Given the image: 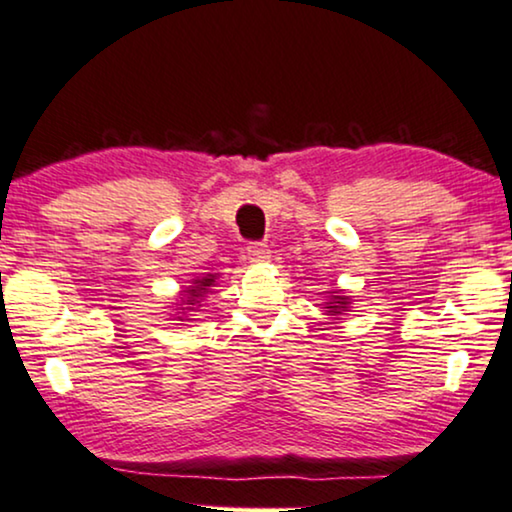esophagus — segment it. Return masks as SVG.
<instances>
[{"label":"esophagus","instance_id":"obj_1","mask_svg":"<svg viewBox=\"0 0 512 512\" xmlns=\"http://www.w3.org/2000/svg\"><path fill=\"white\" fill-rule=\"evenodd\" d=\"M246 258H249V263H254V266H261V263L270 261V249L266 244L256 242L246 249Z\"/></svg>","mask_w":512,"mask_h":512}]
</instances>
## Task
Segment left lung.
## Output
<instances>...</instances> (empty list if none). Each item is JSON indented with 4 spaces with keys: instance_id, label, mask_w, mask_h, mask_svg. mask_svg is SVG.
Returning <instances> with one entry per match:
<instances>
[{
    "instance_id": "obj_1",
    "label": "left lung",
    "mask_w": 512,
    "mask_h": 512,
    "mask_svg": "<svg viewBox=\"0 0 512 512\" xmlns=\"http://www.w3.org/2000/svg\"><path fill=\"white\" fill-rule=\"evenodd\" d=\"M327 296H330V299L323 304L325 315H332L334 320H339L351 308V299L346 296L344 289H334V292H327Z\"/></svg>"
}]
</instances>
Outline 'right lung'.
<instances>
[{"mask_svg": "<svg viewBox=\"0 0 512 512\" xmlns=\"http://www.w3.org/2000/svg\"><path fill=\"white\" fill-rule=\"evenodd\" d=\"M218 273H201L194 277V280H189L187 287H182V292L178 294V299H175V308L173 313L178 315V320H192V315L199 311L201 306V299L208 294V289L216 287L218 282Z\"/></svg>", "mask_w": 512, "mask_h": 512, "instance_id": "obj_1", "label": "right lung"}]
</instances>
